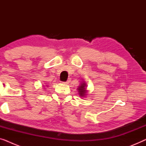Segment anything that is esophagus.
Segmentation results:
<instances>
[{
	"label": "esophagus",
	"mask_w": 146,
	"mask_h": 146,
	"mask_svg": "<svg viewBox=\"0 0 146 146\" xmlns=\"http://www.w3.org/2000/svg\"><path fill=\"white\" fill-rule=\"evenodd\" d=\"M70 82V80H68L67 81H66V82H63V84H68Z\"/></svg>",
	"instance_id": "esophagus-1"
}]
</instances>
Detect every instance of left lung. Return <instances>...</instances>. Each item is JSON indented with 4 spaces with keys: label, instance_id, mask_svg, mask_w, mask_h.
<instances>
[{
    "label": "left lung",
    "instance_id": "1",
    "mask_svg": "<svg viewBox=\"0 0 146 146\" xmlns=\"http://www.w3.org/2000/svg\"><path fill=\"white\" fill-rule=\"evenodd\" d=\"M86 84L83 83L80 85V86L78 87V90L79 94H80V96H84L86 93Z\"/></svg>",
    "mask_w": 146,
    "mask_h": 146
}]
</instances>
